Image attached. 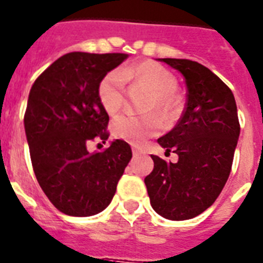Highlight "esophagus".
<instances>
[{"label":"esophagus","mask_w":263,"mask_h":263,"mask_svg":"<svg viewBox=\"0 0 263 263\" xmlns=\"http://www.w3.org/2000/svg\"><path fill=\"white\" fill-rule=\"evenodd\" d=\"M133 154H134V155H141V154H144V151L142 150L141 147H137V146H133Z\"/></svg>","instance_id":"esophagus-1"}]
</instances>
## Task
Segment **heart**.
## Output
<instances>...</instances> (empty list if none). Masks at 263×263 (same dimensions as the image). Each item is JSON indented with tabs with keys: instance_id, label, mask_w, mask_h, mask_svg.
<instances>
[{
	"instance_id": "heart-1",
	"label": "heart",
	"mask_w": 263,
	"mask_h": 263,
	"mask_svg": "<svg viewBox=\"0 0 263 263\" xmlns=\"http://www.w3.org/2000/svg\"><path fill=\"white\" fill-rule=\"evenodd\" d=\"M125 81H133L139 87L151 93V99L146 105V112L158 110L163 117H170L172 115L175 109L172 93L177 88V81L167 69L150 61L130 65L121 71H109L103 77L99 83L98 96L105 112L115 115L121 109L125 100ZM161 127L163 122L156 115L146 117L122 115L115 120L112 132L117 138L139 144L148 137L155 136Z\"/></svg>"
}]
</instances>
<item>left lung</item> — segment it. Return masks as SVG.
Segmentation results:
<instances>
[{"mask_svg":"<svg viewBox=\"0 0 263 263\" xmlns=\"http://www.w3.org/2000/svg\"><path fill=\"white\" fill-rule=\"evenodd\" d=\"M184 76L186 104L179 122L158 139L177 163L151 155L144 179L151 206L163 218L186 220L218 198L231 173L240 136L235 96L218 76L196 61L159 59Z\"/></svg>","mask_w":263,"mask_h":263,"instance_id":"8db88e82","label":"left lung"}]
</instances>
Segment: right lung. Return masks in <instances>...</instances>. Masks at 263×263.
Returning <instances> with one entry per match:
<instances>
[{
  "label": "right lung",
  "instance_id": "right-lung-1",
  "mask_svg": "<svg viewBox=\"0 0 263 263\" xmlns=\"http://www.w3.org/2000/svg\"><path fill=\"white\" fill-rule=\"evenodd\" d=\"M126 59L125 53H67L31 87L25 130L33 172L48 199L66 215L104 210L132 159V148L122 139L103 153L87 150L91 141L109 137L99 83Z\"/></svg>",
  "mask_w": 263,
  "mask_h": 263
}]
</instances>
